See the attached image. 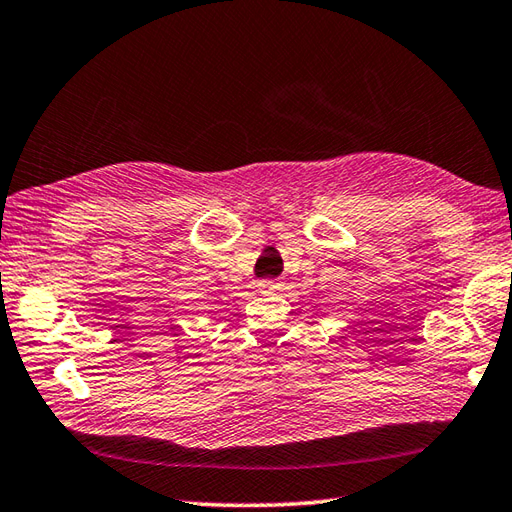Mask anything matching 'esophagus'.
Segmentation results:
<instances>
[{
    "label": "esophagus",
    "mask_w": 512,
    "mask_h": 512,
    "mask_svg": "<svg viewBox=\"0 0 512 512\" xmlns=\"http://www.w3.org/2000/svg\"><path fill=\"white\" fill-rule=\"evenodd\" d=\"M258 289L263 291V294H269V291H274V289H278V280H271V278H265V280H260L258 283Z\"/></svg>",
    "instance_id": "34e87169"
}]
</instances>
